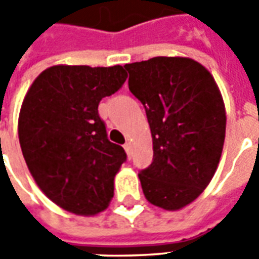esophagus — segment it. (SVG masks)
<instances>
[{
	"label": "esophagus",
	"mask_w": 259,
	"mask_h": 259,
	"mask_svg": "<svg viewBox=\"0 0 259 259\" xmlns=\"http://www.w3.org/2000/svg\"><path fill=\"white\" fill-rule=\"evenodd\" d=\"M123 148H124V151H126V154H127L130 158V155H132V147H130V143H126V144L123 146Z\"/></svg>",
	"instance_id": "obj_1"
}]
</instances>
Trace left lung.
<instances>
[{
  "mask_svg": "<svg viewBox=\"0 0 259 259\" xmlns=\"http://www.w3.org/2000/svg\"><path fill=\"white\" fill-rule=\"evenodd\" d=\"M146 108L154 158L139 174L146 198L176 211L204 191L221 159L226 113L212 74L194 59L155 57L124 65Z\"/></svg>",
  "mask_w": 259,
  "mask_h": 259,
  "instance_id": "left-lung-1",
  "label": "left lung"
}]
</instances>
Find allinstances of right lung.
<instances>
[{"label": "right lung", "mask_w": 259, "mask_h": 259, "mask_svg": "<svg viewBox=\"0 0 259 259\" xmlns=\"http://www.w3.org/2000/svg\"><path fill=\"white\" fill-rule=\"evenodd\" d=\"M120 65H57L37 76L19 113V143L33 179L48 198L76 215H96L113 197L126 161L108 140L98 104L123 85Z\"/></svg>", "instance_id": "add662e5"}]
</instances>
